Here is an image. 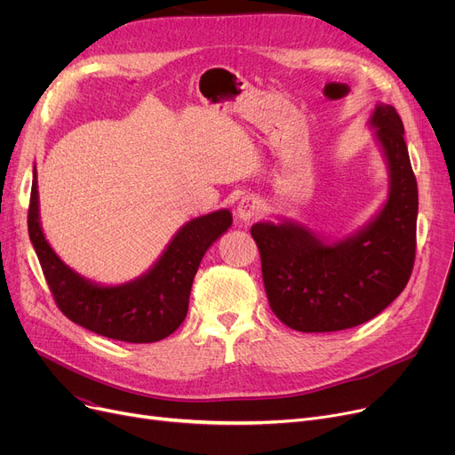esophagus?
Segmentation results:
<instances>
[{
	"instance_id": "obj_1",
	"label": "esophagus",
	"mask_w": 455,
	"mask_h": 455,
	"mask_svg": "<svg viewBox=\"0 0 455 455\" xmlns=\"http://www.w3.org/2000/svg\"><path fill=\"white\" fill-rule=\"evenodd\" d=\"M259 210H261V204L256 197H243L240 204H237V218L242 221H252L259 215Z\"/></svg>"
}]
</instances>
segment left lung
I'll return each instance as SVG.
<instances>
[{
	"label": "left lung",
	"instance_id": "left-lung-1",
	"mask_svg": "<svg viewBox=\"0 0 455 455\" xmlns=\"http://www.w3.org/2000/svg\"><path fill=\"white\" fill-rule=\"evenodd\" d=\"M371 124L386 151L389 199L357 235L323 243L293 223H256L261 276L273 314L299 331H338L376 317L403 291L417 251L419 189L391 105H378Z\"/></svg>",
	"mask_w": 455,
	"mask_h": 455
}]
</instances>
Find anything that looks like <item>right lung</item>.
<instances>
[{"label":"right lung","instance_id":"obj_1","mask_svg":"<svg viewBox=\"0 0 455 455\" xmlns=\"http://www.w3.org/2000/svg\"><path fill=\"white\" fill-rule=\"evenodd\" d=\"M230 225L228 210L189 221L148 275L117 288H101L66 267L45 242L33 175L28 227L53 300L69 321L108 339L155 343L172 336L186 319L191 283L204 252Z\"/></svg>","mask_w":455,"mask_h":455}]
</instances>
